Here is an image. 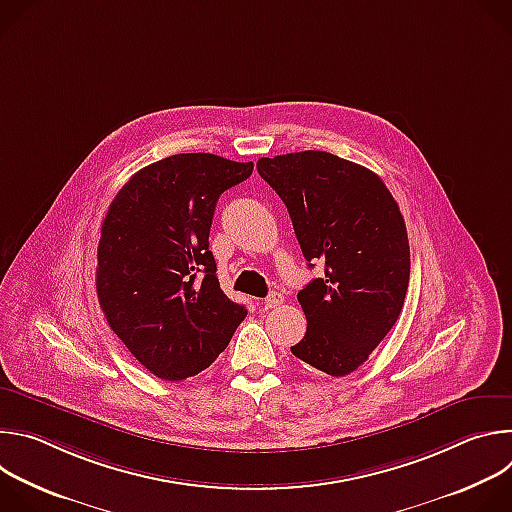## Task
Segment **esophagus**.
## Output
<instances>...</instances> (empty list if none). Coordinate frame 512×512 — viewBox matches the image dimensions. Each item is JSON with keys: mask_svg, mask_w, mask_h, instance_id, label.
I'll return each instance as SVG.
<instances>
[{"mask_svg": "<svg viewBox=\"0 0 512 512\" xmlns=\"http://www.w3.org/2000/svg\"><path fill=\"white\" fill-rule=\"evenodd\" d=\"M283 304V296L279 294V291H271V294L263 300V308L265 310H275V308H279Z\"/></svg>", "mask_w": 512, "mask_h": 512, "instance_id": "esophagus-1", "label": "esophagus"}]
</instances>
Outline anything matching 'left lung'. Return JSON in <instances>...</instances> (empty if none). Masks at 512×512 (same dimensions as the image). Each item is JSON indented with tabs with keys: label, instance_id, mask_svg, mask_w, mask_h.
<instances>
[{
	"label": "left lung",
	"instance_id": "8db88e82",
	"mask_svg": "<svg viewBox=\"0 0 512 512\" xmlns=\"http://www.w3.org/2000/svg\"><path fill=\"white\" fill-rule=\"evenodd\" d=\"M257 170L287 206L308 265L324 263L298 294L308 330L291 352L330 377L350 375L405 302L411 259L401 210L375 172L328 152L261 158Z\"/></svg>",
	"mask_w": 512,
	"mask_h": 512
}]
</instances>
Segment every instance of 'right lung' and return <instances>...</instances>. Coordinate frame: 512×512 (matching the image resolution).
I'll return each instance as SVG.
<instances>
[{"mask_svg":"<svg viewBox=\"0 0 512 512\" xmlns=\"http://www.w3.org/2000/svg\"><path fill=\"white\" fill-rule=\"evenodd\" d=\"M251 172L253 162L176 154L133 174L105 214L97 298L111 330L158 379L208 369L247 316L218 283L208 235L218 196Z\"/></svg>","mask_w":512,"mask_h":512,"instance_id":"1","label":"right lung"}]
</instances>
